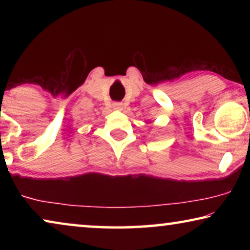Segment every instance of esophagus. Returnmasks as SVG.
I'll return each instance as SVG.
<instances>
[{
  "instance_id": "34e87169",
  "label": "esophagus",
  "mask_w": 250,
  "mask_h": 250,
  "mask_svg": "<svg viewBox=\"0 0 250 250\" xmlns=\"http://www.w3.org/2000/svg\"><path fill=\"white\" fill-rule=\"evenodd\" d=\"M113 109L121 110L122 109V104L121 103H113Z\"/></svg>"
}]
</instances>
